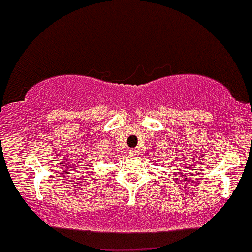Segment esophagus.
<instances>
[{"label":"esophagus","mask_w":252,"mask_h":252,"mask_svg":"<svg viewBox=\"0 0 252 252\" xmlns=\"http://www.w3.org/2000/svg\"><path fill=\"white\" fill-rule=\"evenodd\" d=\"M129 156H130L131 158H136L137 156H139V152H137L136 149H130V151H129Z\"/></svg>","instance_id":"obj_1"}]
</instances>
